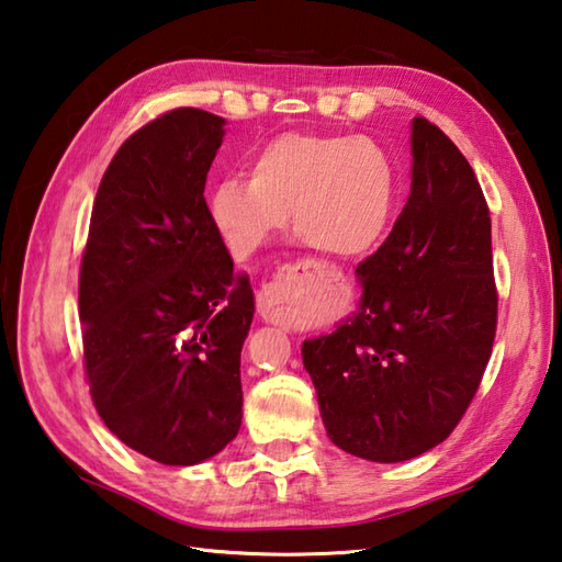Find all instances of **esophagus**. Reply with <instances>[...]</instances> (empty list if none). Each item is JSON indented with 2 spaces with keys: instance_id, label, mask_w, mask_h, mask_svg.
<instances>
[{
  "instance_id": "34e87169",
  "label": "esophagus",
  "mask_w": 562,
  "mask_h": 562,
  "mask_svg": "<svg viewBox=\"0 0 562 562\" xmlns=\"http://www.w3.org/2000/svg\"><path fill=\"white\" fill-rule=\"evenodd\" d=\"M257 313L269 324H279V327L289 324V305L283 303L279 283H269L261 289V293L257 295Z\"/></svg>"
}]
</instances>
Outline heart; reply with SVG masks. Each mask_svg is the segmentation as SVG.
Segmentation results:
<instances>
[{
	"mask_svg": "<svg viewBox=\"0 0 562 562\" xmlns=\"http://www.w3.org/2000/svg\"><path fill=\"white\" fill-rule=\"evenodd\" d=\"M396 168L384 148L353 134L285 132L249 160L247 176L211 187L209 221L235 259H249L289 223L324 255L351 259L386 233Z\"/></svg>",
	"mask_w": 562,
	"mask_h": 562,
	"instance_id": "b5f03b06",
	"label": "heart"
}]
</instances>
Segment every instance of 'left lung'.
Wrapping results in <instances>:
<instances>
[{"mask_svg":"<svg viewBox=\"0 0 562 562\" xmlns=\"http://www.w3.org/2000/svg\"><path fill=\"white\" fill-rule=\"evenodd\" d=\"M411 194L358 267V310L303 341L322 423L344 452L394 464L450 438L488 366L497 322L491 214L469 160L411 122Z\"/></svg>","mask_w":562,"mask_h":562,"instance_id":"left-lung-1","label":"left lung"}]
</instances>
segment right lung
<instances>
[{
    "instance_id": "1",
    "label": "right lung",
    "mask_w": 562,
    "mask_h": 562,
    "mask_svg": "<svg viewBox=\"0 0 562 562\" xmlns=\"http://www.w3.org/2000/svg\"><path fill=\"white\" fill-rule=\"evenodd\" d=\"M226 120L178 108L120 146L81 259L83 363L112 435L166 467L218 454L243 423L252 285L209 221Z\"/></svg>"
}]
</instances>
